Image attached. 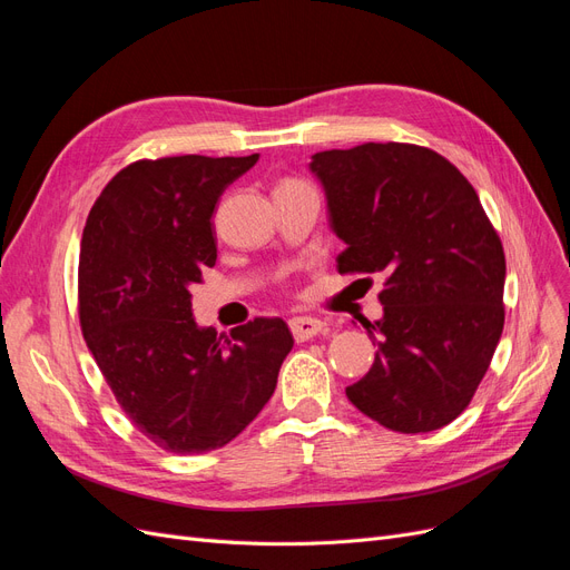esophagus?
Wrapping results in <instances>:
<instances>
[{
  "label": "esophagus",
  "instance_id": "esophagus-1",
  "mask_svg": "<svg viewBox=\"0 0 570 570\" xmlns=\"http://www.w3.org/2000/svg\"><path fill=\"white\" fill-rule=\"evenodd\" d=\"M289 331H292V335H295L297 342H304V340H312V337L325 333V323L318 318H312V316H297L289 321Z\"/></svg>",
  "mask_w": 570,
  "mask_h": 570
}]
</instances>
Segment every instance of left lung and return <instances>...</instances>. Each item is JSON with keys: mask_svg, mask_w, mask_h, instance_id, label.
Returning a JSON list of instances; mask_svg holds the SVG:
<instances>
[{"mask_svg": "<svg viewBox=\"0 0 570 570\" xmlns=\"http://www.w3.org/2000/svg\"><path fill=\"white\" fill-rule=\"evenodd\" d=\"M340 273H383L377 344L350 402L396 433H430L469 406L504 331L507 262L473 185L438 151L366 142L318 151Z\"/></svg>", "mask_w": 570, "mask_h": 570, "instance_id": "1", "label": "left lung"}]
</instances>
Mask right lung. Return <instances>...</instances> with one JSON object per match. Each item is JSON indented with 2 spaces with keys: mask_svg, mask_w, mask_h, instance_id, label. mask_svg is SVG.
<instances>
[{
  "mask_svg": "<svg viewBox=\"0 0 570 570\" xmlns=\"http://www.w3.org/2000/svg\"><path fill=\"white\" fill-rule=\"evenodd\" d=\"M256 161H135L101 189L85 223V342L126 416L166 452H212L243 433L295 344L283 318H254L220 342L189 302V287L216 264V204Z\"/></svg>",
  "mask_w": 570,
  "mask_h": 570,
  "instance_id": "obj_1",
  "label": "right lung"
}]
</instances>
